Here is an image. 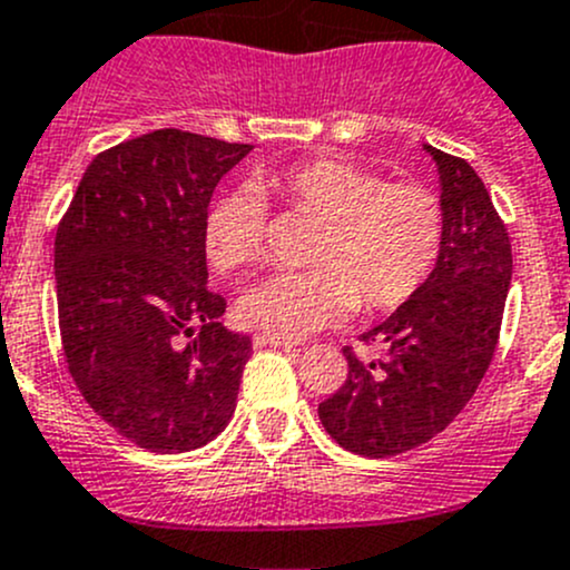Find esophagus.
Returning <instances> with one entry per match:
<instances>
[{"label": "esophagus", "instance_id": "obj_1", "mask_svg": "<svg viewBox=\"0 0 570 570\" xmlns=\"http://www.w3.org/2000/svg\"><path fill=\"white\" fill-rule=\"evenodd\" d=\"M253 347L292 350L295 347V342H289V338H281V336H269V333H256V336H253Z\"/></svg>", "mask_w": 570, "mask_h": 570}]
</instances>
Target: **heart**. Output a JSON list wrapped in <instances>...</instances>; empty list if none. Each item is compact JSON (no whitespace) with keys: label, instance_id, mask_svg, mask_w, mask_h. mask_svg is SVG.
Segmentation results:
<instances>
[{"label":"heart","instance_id":"obj_1","mask_svg":"<svg viewBox=\"0 0 570 570\" xmlns=\"http://www.w3.org/2000/svg\"><path fill=\"white\" fill-rule=\"evenodd\" d=\"M289 212L317 217L303 273L269 275L239 295L248 327L301 338L344 314L392 312L411 301L444 248L441 198L422 181H383L381 174L342 157H312L256 178ZM267 212L253 189L223 195L206 209L200 245L215 273L262 262Z\"/></svg>","mask_w":570,"mask_h":570}]
</instances>
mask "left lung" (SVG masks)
I'll use <instances>...</instances> for the list:
<instances>
[{"label":"left lung","mask_w":570,"mask_h":570,"mask_svg":"<svg viewBox=\"0 0 570 570\" xmlns=\"http://www.w3.org/2000/svg\"><path fill=\"white\" fill-rule=\"evenodd\" d=\"M439 165L446 232L428 284L361 336L381 358L344 347L347 381L320 402V422L344 450L392 458L428 444L471 400L502 331L513 253L482 178L424 146Z\"/></svg>","instance_id":"8db88e82"}]
</instances>
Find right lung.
I'll list each match as a JSON object with an SVG mask.
<instances>
[{"mask_svg":"<svg viewBox=\"0 0 570 570\" xmlns=\"http://www.w3.org/2000/svg\"><path fill=\"white\" fill-rule=\"evenodd\" d=\"M248 142L157 129L101 151L55 237L68 372L124 439L159 455L209 444L234 416L250 338L217 322L200 245L217 181Z\"/></svg>","mask_w":570,"mask_h":570,"instance_id":"add662e5","label":"right lung"}]
</instances>
